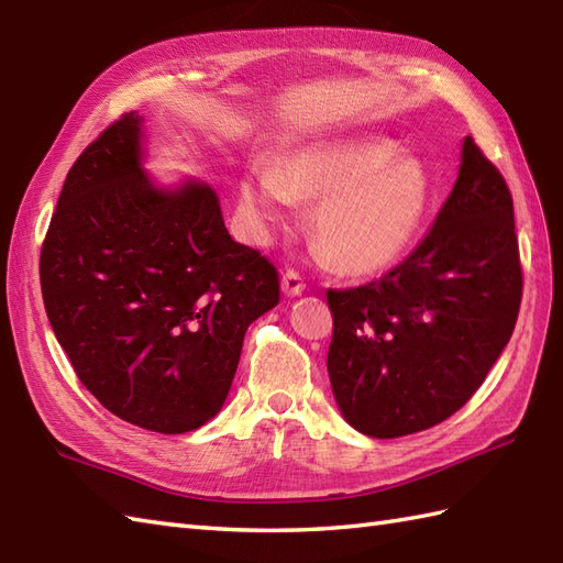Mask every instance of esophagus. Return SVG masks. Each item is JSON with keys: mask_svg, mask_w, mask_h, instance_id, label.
I'll return each mask as SVG.
<instances>
[{"mask_svg": "<svg viewBox=\"0 0 563 563\" xmlns=\"http://www.w3.org/2000/svg\"><path fill=\"white\" fill-rule=\"evenodd\" d=\"M303 289H306V284H303V279H300V274L294 269H286V274L282 277V291L294 298V296L303 294Z\"/></svg>", "mask_w": 563, "mask_h": 563, "instance_id": "1", "label": "esophagus"}]
</instances>
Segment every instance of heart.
<instances>
[{
    "label": "heart",
    "instance_id": "heart-1",
    "mask_svg": "<svg viewBox=\"0 0 563 563\" xmlns=\"http://www.w3.org/2000/svg\"><path fill=\"white\" fill-rule=\"evenodd\" d=\"M296 200L314 205L312 236L349 277L387 272L416 249L437 208V188L391 139L310 143L260 159L241 181V205L257 224H279Z\"/></svg>",
    "mask_w": 563,
    "mask_h": 563
}]
</instances>
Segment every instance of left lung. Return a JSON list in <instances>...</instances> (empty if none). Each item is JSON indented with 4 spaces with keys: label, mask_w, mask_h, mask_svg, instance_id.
Segmentation results:
<instances>
[{
    "label": "left lung",
    "mask_w": 563,
    "mask_h": 563,
    "mask_svg": "<svg viewBox=\"0 0 563 563\" xmlns=\"http://www.w3.org/2000/svg\"><path fill=\"white\" fill-rule=\"evenodd\" d=\"M523 274L509 186L471 135L454 190L399 267L327 291V373L341 416L377 440L454 416L514 334Z\"/></svg>",
    "instance_id": "1"
}]
</instances>
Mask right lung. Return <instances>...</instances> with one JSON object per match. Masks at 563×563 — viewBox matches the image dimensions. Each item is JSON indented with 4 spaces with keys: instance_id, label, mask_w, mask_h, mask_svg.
Segmentation results:
<instances>
[{
    "instance_id": "add662e5",
    "label": "right lung",
    "mask_w": 563,
    "mask_h": 563,
    "mask_svg": "<svg viewBox=\"0 0 563 563\" xmlns=\"http://www.w3.org/2000/svg\"><path fill=\"white\" fill-rule=\"evenodd\" d=\"M145 157L139 112L84 150L52 214L40 286L95 399L139 428L184 434L222 410L245 329L279 303V277L229 236L212 186H162Z\"/></svg>"
}]
</instances>
